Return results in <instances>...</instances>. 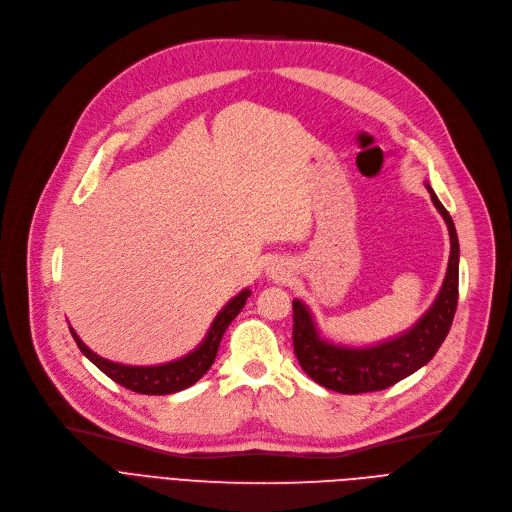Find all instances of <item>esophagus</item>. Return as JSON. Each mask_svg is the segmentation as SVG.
Here are the masks:
<instances>
[{
	"label": "esophagus",
	"mask_w": 512,
	"mask_h": 512,
	"mask_svg": "<svg viewBox=\"0 0 512 512\" xmlns=\"http://www.w3.org/2000/svg\"><path fill=\"white\" fill-rule=\"evenodd\" d=\"M270 275H273V277H277V270H270Z\"/></svg>",
	"instance_id": "1"
}]
</instances>
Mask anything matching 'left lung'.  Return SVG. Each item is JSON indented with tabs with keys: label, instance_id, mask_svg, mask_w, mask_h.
<instances>
[{
	"label": "left lung",
	"instance_id": "8db88e82",
	"mask_svg": "<svg viewBox=\"0 0 512 512\" xmlns=\"http://www.w3.org/2000/svg\"><path fill=\"white\" fill-rule=\"evenodd\" d=\"M426 188L448 227L450 256L434 304L409 330L372 347L335 345L320 337V330L302 299H293V349L297 362L320 386L343 395L384 390L426 366L444 343L459 299V237L448 210L428 184Z\"/></svg>",
	"mask_w": 512,
	"mask_h": 512
}]
</instances>
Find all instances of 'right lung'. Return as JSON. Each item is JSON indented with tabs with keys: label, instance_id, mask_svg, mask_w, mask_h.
Instances as JSON below:
<instances>
[{
	"label": "right lung",
	"instance_id": "obj_1",
	"mask_svg": "<svg viewBox=\"0 0 512 512\" xmlns=\"http://www.w3.org/2000/svg\"><path fill=\"white\" fill-rule=\"evenodd\" d=\"M248 297H250V289L239 291L231 299V302L217 314V318L208 328L204 341L194 351H190L186 357L175 359V362L161 364V366H124V364L109 362V359L99 357L95 351H90L82 343V339L74 333L72 326H70V333H72L78 349L113 382L122 384L140 395H171V393H179V390H184V388L192 386L194 382H198L208 372V368L213 366L223 333L231 324V320L239 312H242Z\"/></svg>",
	"mask_w": 512,
	"mask_h": 512
}]
</instances>
